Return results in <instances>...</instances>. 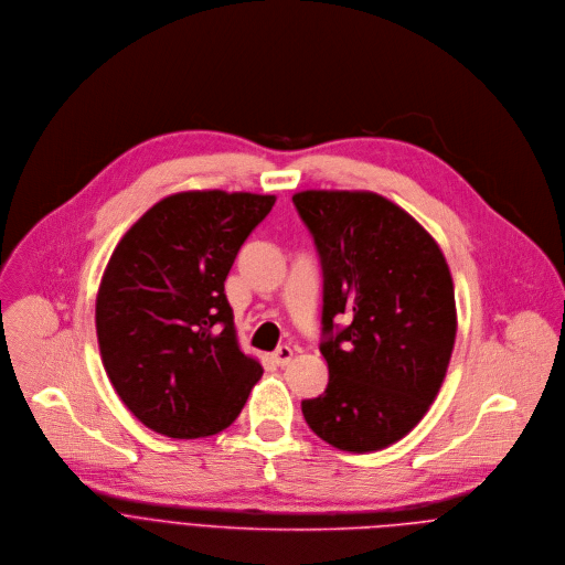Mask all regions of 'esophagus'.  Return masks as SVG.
Listing matches in <instances>:
<instances>
[{
    "mask_svg": "<svg viewBox=\"0 0 565 565\" xmlns=\"http://www.w3.org/2000/svg\"><path fill=\"white\" fill-rule=\"evenodd\" d=\"M291 359H294V350H291L289 345H280V348L271 354V363H276L278 367L287 365Z\"/></svg>",
    "mask_w": 565,
    "mask_h": 565,
    "instance_id": "1",
    "label": "esophagus"
}]
</instances>
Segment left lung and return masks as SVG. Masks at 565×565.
<instances>
[{"label":"left lung","mask_w":565,"mask_h":565,"mask_svg":"<svg viewBox=\"0 0 565 565\" xmlns=\"http://www.w3.org/2000/svg\"><path fill=\"white\" fill-rule=\"evenodd\" d=\"M294 204L320 256L329 370L302 416L343 452H376L416 427L443 385L457 338L455 282L436 241L379 193L300 191Z\"/></svg>","instance_id":"left-lung-1"}]
</instances>
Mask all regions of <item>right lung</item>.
Here are the masks:
<instances>
[{"instance_id":"add662e5","label":"right lung","mask_w":565,"mask_h":565,"mask_svg":"<svg viewBox=\"0 0 565 565\" xmlns=\"http://www.w3.org/2000/svg\"><path fill=\"white\" fill-rule=\"evenodd\" d=\"M276 198L182 191L153 204L113 252L95 300L104 370L149 429H227L263 376L241 352L224 280Z\"/></svg>"}]
</instances>
